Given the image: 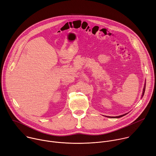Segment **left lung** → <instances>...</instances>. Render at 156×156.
<instances>
[{
  "label": "left lung",
  "instance_id": "8db88e82",
  "mask_svg": "<svg viewBox=\"0 0 156 156\" xmlns=\"http://www.w3.org/2000/svg\"><path fill=\"white\" fill-rule=\"evenodd\" d=\"M145 89H146V83H144V89H143V92L142 97H143V95H144V94ZM126 115V114H124V115H120V116H108V118H119L122 117V116H125V115ZM107 117H108V116H107Z\"/></svg>",
  "mask_w": 156,
  "mask_h": 156
}]
</instances>
